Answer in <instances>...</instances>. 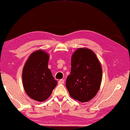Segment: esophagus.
<instances>
[{"mask_svg": "<svg viewBox=\"0 0 130 130\" xmlns=\"http://www.w3.org/2000/svg\"><path fill=\"white\" fill-rule=\"evenodd\" d=\"M64 82V81L63 79H60L58 81V84H63Z\"/></svg>", "mask_w": 130, "mask_h": 130, "instance_id": "obj_1", "label": "esophagus"}]
</instances>
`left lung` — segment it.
I'll use <instances>...</instances> for the list:
<instances>
[{
    "label": "left lung",
    "mask_w": 130,
    "mask_h": 130,
    "mask_svg": "<svg viewBox=\"0 0 130 130\" xmlns=\"http://www.w3.org/2000/svg\"><path fill=\"white\" fill-rule=\"evenodd\" d=\"M71 72L66 86L70 96L88 102L98 92L102 80V70L95 53L87 48L77 50L72 57Z\"/></svg>",
    "instance_id": "obj_1"
}]
</instances>
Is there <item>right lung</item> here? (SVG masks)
Instances as JSON below:
<instances>
[{"instance_id": "1", "label": "right lung", "mask_w": 130, "mask_h": 130, "mask_svg": "<svg viewBox=\"0 0 130 130\" xmlns=\"http://www.w3.org/2000/svg\"><path fill=\"white\" fill-rule=\"evenodd\" d=\"M48 60L47 53L38 50L31 54L23 69L24 89L31 98L38 102L48 98L57 83L48 68Z\"/></svg>"}]
</instances>
